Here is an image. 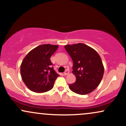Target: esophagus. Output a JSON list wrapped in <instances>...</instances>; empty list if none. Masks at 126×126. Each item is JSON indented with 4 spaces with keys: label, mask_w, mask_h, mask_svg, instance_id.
Segmentation results:
<instances>
[{
    "label": "esophagus",
    "mask_w": 126,
    "mask_h": 126,
    "mask_svg": "<svg viewBox=\"0 0 126 126\" xmlns=\"http://www.w3.org/2000/svg\"><path fill=\"white\" fill-rule=\"evenodd\" d=\"M69 73V71L68 70H66L64 72V75H67Z\"/></svg>",
    "instance_id": "1"
}]
</instances>
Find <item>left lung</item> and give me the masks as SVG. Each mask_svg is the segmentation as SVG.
<instances>
[{
  "instance_id": "1",
  "label": "left lung",
  "mask_w": 126,
  "mask_h": 126,
  "mask_svg": "<svg viewBox=\"0 0 126 126\" xmlns=\"http://www.w3.org/2000/svg\"><path fill=\"white\" fill-rule=\"evenodd\" d=\"M64 48L73 62L72 72L76 78L75 83L69 85L70 89L79 95L92 92L100 83L104 72L99 55L83 43L66 45Z\"/></svg>"
}]
</instances>
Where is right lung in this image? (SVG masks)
<instances>
[{
    "label": "right lung",
    "instance_id": "add662e5",
    "mask_svg": "<svg viewBox=\"0 0 126 126\" xmlns=\"http://www.w3.org/2000/svg\"><path fill=\"white\" fill-rule=\"evenodd\" d=\"M57 45L43 44L30 51L21 65L23 81L28 89L43 93L51 90L59 75L52 67L51 55L58 48Z\"/></svg>",
    "mask_w": 126,
    "mask_h": 126
}]
</instances>
